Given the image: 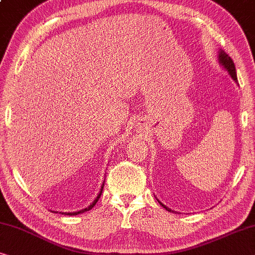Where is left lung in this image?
Segmentation results:
<instances>
[{"label":"left lung","instance_id":"1","mask_svg":"<svg viewBox=\"0 0 255 255\" xmlns=\"http://www.w3.org/2000/svg\"><path fill=\"white\" fill-rule=\"evenodd\" d=\"M220 62H221V64L222 66H223L225 69H227L228 71H229V74H230V76L234 78V81L235 82H238V80H237V74H236V67H235V63H234V61H232V59L230 56H229L227 53H225L224 51H221L220 52ZM159 202V201H158ZM160 203V202H159ZM160 206L162 207H164L165 209H166L167 211H172L170 208H167V207H165L163 203H160Z\"/></svg>","mask_w":255,"mask_h":255}]
</instances>
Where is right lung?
Instances as JSON below:
<instances>
[{
	"label": "right lung",
	"mask_w": 255,
	"mask_h": 255,
	"mask_svg": "<svg viewBox=\"0 0 255 255\" xmlns=\"http://www.w3.org/2000/svg\"><path fill=\"white\" fill-rule=\"evenodd\" d=\"M102 192H103V187H102V191H100V193L98 194V196H97L96 198V200L93 201V202L90 204V206H89L88 208H85V209H82V210H80V211H76V213H62V215H69V216H73V215H78V214H82V213H85V211H89L90 209H92L93 208V206H95V204L98 202V200H99V198H100V195H102Z\"/></svg>",
	"instance_id": "add662e5"
}]
</instances>
